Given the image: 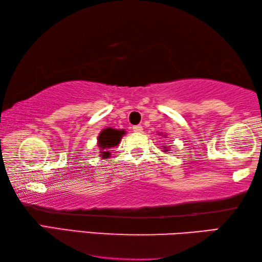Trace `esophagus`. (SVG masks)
<instances>
[{
  "mask_svg": "<svg viewBox=\"0 0 262 262\" xmlns=\"http://www.w3.org/2000/svg\"><path fill=\"white\" fill-rule=\"evenodd\" d=\"M132 128H134V131L137 132V134H139V132L143 131V126H141V125H136V126H134Z\"/></svg>",
  "mask_w": 262,
  "mask_h": 262,
  "instance_id": "1",
  "label": "esophagus"
}]
</instances>
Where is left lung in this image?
Wrapping results in <instances>:
<instances>
[{
  "mask_svg": "<svg viewBox=\"0 0 262 262\" xmlns=\"http://www.w3.org/2000/svg\"><path fill=\"white\" fill-rule=\"evenodd\" d=\"M162 152H169V147H167L165 144H164V146H162Z\"/></svg>",
  "mask_w": 262,
  "mask_h": 262,
  "instance_id": "8db88e82",
  "label": "left lung"
}]
</instances>
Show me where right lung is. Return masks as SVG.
Segmentation results:
<instances>
[{
	"label": "right lung",
	"instance_id": "add662e5",
	"mask_svg": "<svg viewBox=\"0 0 262 262\" xmlns=\"http://www.w3.org/2000/svg\"><path fill=\"white\" fill-rule=\"evenodd\" d=\"M124 135H125L124 130H117L113 127H106L102 130L97 137V146L100 147L98 149L101 153L100 156L102 158H109L111 156L109 149L117 146Z\"/></svg>",
	"mask_w": 262,
	"mask_h": 262
}]
</instances>
